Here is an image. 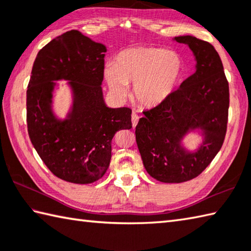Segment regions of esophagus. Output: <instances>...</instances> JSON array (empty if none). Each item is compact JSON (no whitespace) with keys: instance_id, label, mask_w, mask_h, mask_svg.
<instances>
[{"instance_id":"1","label":"esophagus","mask_w":251,"mask_h":251,"mask_svg":"<svg viewBox=\"0 0 251 251\" xmlns=\"http://www.w3.org/2000/svg\"><path fill=\"white\" fill-rule=\"evenodd\" d=\"M131 121H132V126H133V127L136 126V125H138V121H139V116L136 115L135 112L132 113L131 116Z\"/></svg>"}]
</instances>
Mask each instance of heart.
Returning a JSON list of instances; mask_svg holds the SVG:
<instances>
[{"mask_svg": "<svg viewBox=\"0 0 251 251\" xmlns=\"http://www.w3.org/2000/svg\"><path fill=\"white\" fill-rule=\"evenodd\" d=\"M184 73L182 56L174 50L140 46L121 51L115 63L106 64L103 76L110 92L126 96L133 83L132 95L141 106L154 108L169 99Z\"/></svg>", "mask_w": 251, "mask_h": 251, "instance_id": "1", "label": "heart"}]
</instances>
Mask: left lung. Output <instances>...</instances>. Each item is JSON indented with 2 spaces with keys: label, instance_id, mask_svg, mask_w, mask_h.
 <instances>
[{
  "label": "left lung",
  "instance_id": "obj_1",
  "mask_svg": "<svg viewBox=\"0 0 251 251\" xmlns=\"http://www.w3.org/2000/svg\"><path fill=\"white\" fill-rule=\"evenodd\" d=\"M174 40L190 48L196 72L164 103L144 111L135 127L146 172L167 183L191 180L209 166L223 145L229 107L228 82L214 47L189 35ZM192 131L202 142L189 151L182 141Z\"/></svg>",
  "mask_w": 251,
  "mask_h": 251
}]
</instances>
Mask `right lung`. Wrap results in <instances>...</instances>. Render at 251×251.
<instances>
[{"label": "right lung", "instance_id": "obj_1", "mask_svg": "<svg viewBox=\"0 0 251 251\" xmlns=\"http://www.w3.org/2000/svg\"><path fill=\"white\" fill-rule=\"evenodd\" d=\"M105 45L78 30L64 32L36 56L27 89V127L50 172L62 180L92 183L109 167L111 141L131 129L130 108H109L102 95ZM55 80H68L73 105L64 120L53 111Z\"/></svg>", "mask_w": 251, "mask_h": 251}]
</instances>
